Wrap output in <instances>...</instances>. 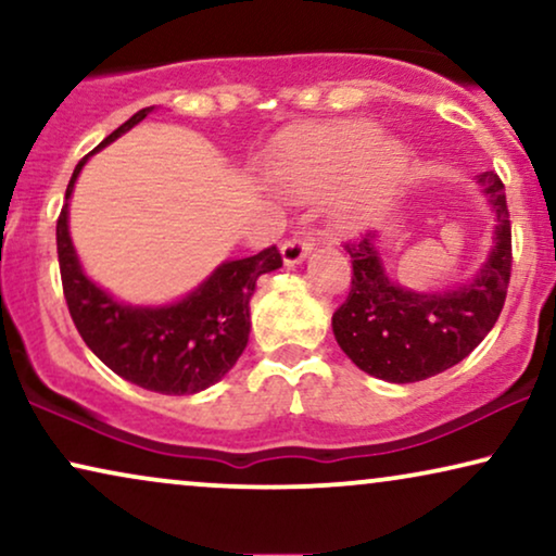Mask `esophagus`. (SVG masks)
<instances>
[{
    "instance_id": "1",
    "label": "esophagus",
    "mask_w": 556,
    "mask_h": 556,
    "mask_svg": "<svg viewBox=\"0 0 556 556\" xmlns=\"http://www.w3.org/2000/svg\"><path fill=\"white\" fill-rule=\"evenodd\" d=\"M311 250H314V240L306 238V235L295 232L293 238L283 240V245H280V253H283V263L286 265H299L303 257H306Z\"/></svg>"
}]
</instances>
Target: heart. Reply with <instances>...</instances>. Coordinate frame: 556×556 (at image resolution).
I'll return each mask as SVG.
<instances>
[{
    "label": "heart",
    "mask_w": 556,
    "mask_h": 556,
    "mask_svg": "<svg viewBox=\"0 0 556 556\" xmlns=\"http://www.w3.org/2000/svg\"><path fill=\"white\" fill-rule=\"evenodd\" d=\"M400 162L402 149L379 139L375 124L344 121L288 139L273 156L270 177L288 194L314 197L352 172V187L339 200V212L349 217L359 210L364 189L397 169Z\"/></svg>",
    "instance_id": "heart-1"
}]
</instances>
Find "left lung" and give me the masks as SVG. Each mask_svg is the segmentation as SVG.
I'll use <instances>...</instances> for the list:
<instances>
[{
  "instance_id": "left-lung-1",
  "label": "left lung",
  "mask_w": 556,
  "mask_h": 556,
  "mask_svg": "<svg viewBox=\"0 0 556 556\" xmlns=\"http://www.w3.org/2000/svg\"><path fill=\"white\" fill-rule=\"evenodd\" d=\"M493 212L496 245L470 283L445 293H413L384 276L375 235L349 240L352 288L333 311L339 346L362 371L384 382H420L451 369L473 352L498 321L511 280V219L498 174L478 177Z\"/></svg>"
}]
</instances>
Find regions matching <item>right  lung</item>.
<instances>
[{"instance_id":"1","label":"right lung","mask_w":556,"mask_h":556,"mask_svg":"<svg viewBox=\"0 0 556 556\" xmlns=\"http://www.w3.org/2000/svg\"><path fill=\"white\" fill-rule=\"evenodd\" d=\"M151 111L154 109L149 105L134 113L124 126L105 136L101 147L134 128ZM88 156L75 166L58 217L60 278L75 329L105 367L143 390L162 394L207 390L240 359L250 333V295L255 280L283 265L280 250L270 245L257 255L223 263L194 293L172 306L134 308L116 303L83 276L67 232V200Z\"/></svg>"}]
</instances>
